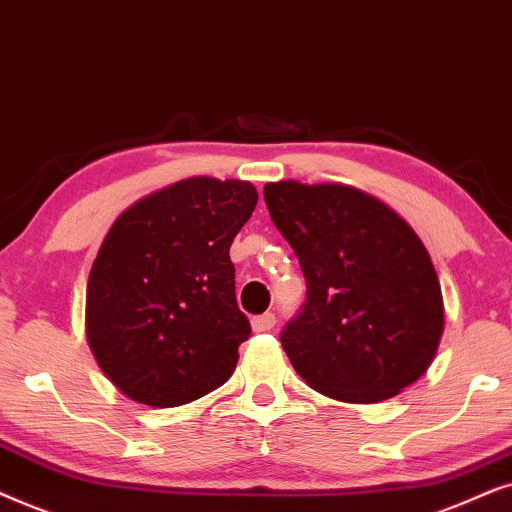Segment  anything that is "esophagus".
<instances>
[{"instance_id":"obj_1","label":"esophagus","mask_w":512,"mask_h":512,"mask_svg":"<svg viewBox=\"0 0 512 512\" xmlns=\"http://www.w3.org/2000/svg\"><path fill=\"white\" fill-rule=\"evenodd\" d=\"M274 325H276V316L271 311L252 318V330L255 332H269V330H274Z\"/></svg>"}]
</instances>
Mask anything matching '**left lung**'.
<instances>
[{
	"label": "left lung",
	"mask_w": 512,
	"mask_h": 512,
	"mask_svg": "<svg viewBox=\"0 0 512 512\" xmlns=\"http://www.w3.org/2000/svg\"><path fill=\"white\" fill-rule=\"evenodd\" d=\"M264 201L306 281L281 332L299 377L342 403H379L414 384L438 351L445 309L410 224L344 185L269 182Z\"/></svg>",
	"instance_id": "1"
}]
</instances>
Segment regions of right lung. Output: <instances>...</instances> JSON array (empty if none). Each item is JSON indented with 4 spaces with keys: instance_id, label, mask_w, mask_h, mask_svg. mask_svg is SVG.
I'll return each instance as SVG.
<instances>
[{
    "instance_id": "1",
    "label": "right lung",
    "mask_w": 512,
    "mask_h": 512,
    "mask_svg": "<svg viewBox=\"0 0 512 512\" xmlns=\"http://www.w3.org/2000/svg\"><path fill=\"white\" fill-rule=\"evenodd\" d=\"M255 206L250 182L187 177L107 231L86 285V337L135 403L187 405L231 377L250 320L229 248Z\"/></svg>"
}]
</instances>
